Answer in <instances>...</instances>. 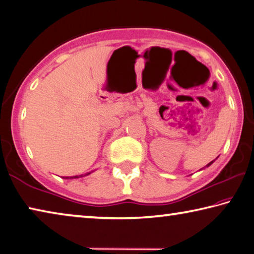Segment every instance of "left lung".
<instances>
[{
	"mask_svg": "<svg viewBox=\"0 0 254 254\" xmlns=\"http://www.w3.org/2000/svg\"><path fill=\"white\" fill-rule=\"evenodd\" d=\"M213 162H214V161H210V162H209V163H208V165H207V166H206V167H209V166H210V165H212V163H213Z\"/></svg>",
	"mask_w": 254,
	"mask_h": 254,
	"instance_id": "left-lung-1",
	"label": "left lung"
}]
</instances>
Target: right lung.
<instances>
[{
  "label": "right lung",
  "mask_w": 254,
  "mask_h": 254,
  "mask_svg": "<svg viewBox=\"0 0 254 254\" xmlns=\"http://www.w3.org/2000/svg\"><path fill=\"white\" fill-rule=\"evenodd\" d=\"M93 171H89V173H86L83 175H79V176H72V177H66L65 179H74V178H80V177H85V176H88L89 174H92Z\"/></svg>",
  "instance_id": "add662e5"
}]
</instances>
